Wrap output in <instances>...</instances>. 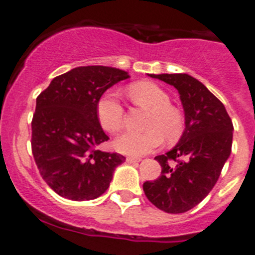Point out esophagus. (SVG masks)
Here are the masks:
<instances>
[{"label":"esophagus","instance_id":"esophagus-1","mask_svg":"<svg viewBox=\"0 0 255 255\" xmlns=\"http://www.w3.org/2000/svg\"><path fill=\"white\" fill-rule=\"evenodd\" d=\"M126 161H127L128 163H137V162H141V158H138V157H127Z\"/></svg>","mask_w":255,"mask_h":255}]
</instances>
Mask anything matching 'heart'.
<instances>
[{
	"mask_svg": "<svg viewBox=\"0 0 255 255\" xmlns=\"http://www.w3.org/2000/svg\"><path fill=\"white\" fill-rule=\"evenodd\" d=\"M133 103L151 112L146 123L147 132H125L117 137L114 148L123 154L143 156L162 144L178 141L184 133L185 122L180 111L171 106L170 95L151 82H138L128 88ZM99 123L106 130L116 133L123 127L125 108L116 93L108 92L97 104Z\"/></svg>",
	"mask_w": 255,
	"mask_h": 255,
	"instance_id": "1",
	"label": "heart"
}]
</instances>
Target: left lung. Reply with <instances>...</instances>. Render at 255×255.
Wrapping results in <instances>:
<instances>
[{"label": "left lung", "instance_id": "left-lung-1", "mask_svg": "<svg viewBox=\"0 0 255 255\" xmlns=\"http://www.w3.org/2000/svg\"><path fill=\"white\" fill-rule=\"evenodd\" d=\"M178 90L185 112V130L178 143L154 157L162 171L146 181L147 199L160 210L186 213L208 196L229 158L233 122L215 95L189 74H149Z\"/></svg>", "mask_w": 255, "mask_h": 255}]
</instances>
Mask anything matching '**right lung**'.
I'll return each mask as SVG.
<instances>
[{
  "label": "right lung",
  "mask_w": 255,
  "mask_h": 255,
  "mask_svg": "<svg viewBox=\"0 0 255 255\" xmlns=\"http://www.w3.org/2000/svg\"><path fill=\"white\" fill-rule=\"evenodd\" d=\"M127 71L111 66L74 68L54 78L36 98L31 147L40 175L54 191L74 201L93 200L107 191L120 153L95 147L108 141L97 116L103 93Z\"/></svg>",
  "instance_id": "add662e5"
}]
</instances>
